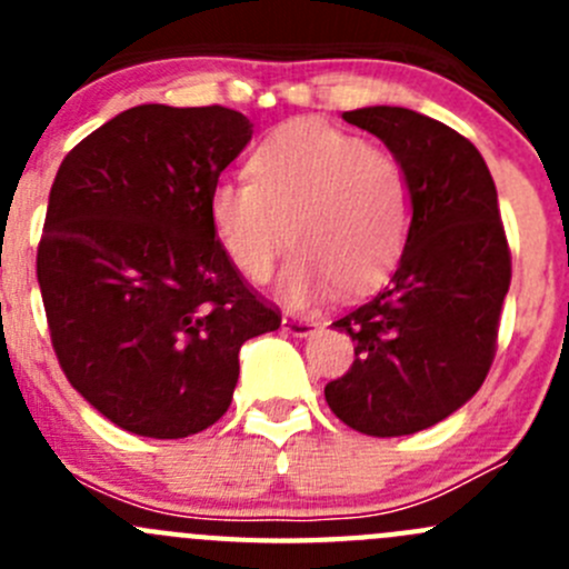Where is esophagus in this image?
Listing matches in <instances>:
<instances>
[{"label": "esophagus", "instance_id": "obj_1", "mask_svg": "<svg viewBox=\"0 0 569 569\" xmlns=\"http://www.w3.org/2000/svg\"><path fill=\"white\" fill-rule=\"evenodd\" d=\"M283 330H289L291 336H311L317 330V321L308 317H297V313H286Z\"/></svg>", "mask_w": 569, "mask_h": 569}]
</instances>
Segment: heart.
Returning <instances> with one entry per match:
<instances>
[{
	"instance_id": "1",
	"label": "heart",
	"mask_w": 569,
	"mask_h": 569,
	"mask_svg": "<svg viewBox=\"0 0 569 569\" xmlns=\"http://www.w3.org/2000/svg\"><path fill=\"white\" fill-rule=\"evenodd\" d=\"M217 244L242 278L263 283L291 244L300 256L283 274L295 306L325 295L377 289L405 252L412 187L405 162L366 137L313 118L278 126L250 157V178L209 189Z\"/></svg>"
}]
</instances>
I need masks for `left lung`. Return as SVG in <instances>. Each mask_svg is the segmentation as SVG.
Returning <instances> with one entry per match:
<instances>
[{
	"label": "left lung",
	"mask_w": 569,
	"mask_h": 569,
	"mask_svg": "<svg viewBox=\"0 0 569 569\" xmlns=\"http://www.w3.org/2000/svg\"><path fill=\"white\" fill-rule=\"evenodd\" d=\"M343 120L405 162L412 226L391 283L332 321L355 341V360L325 399L347 427L396 438L443 421L481 388L512 252L490 170L460 131L405 107L355 109Z\"/></svg>",
	"instance_id": "8db88e82"
}]
</instances>
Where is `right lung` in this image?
Segmentation results:
<instances>
[{
  "instance_id": "obj_1",
  "label": "right lung",
  "mask_w": 569,
  "mask_h": 569,
  "mask_svg": "<svg viewBox=\"0 0 569 569\" xmlns=\"http://www.w3.org/2000/svg\"><path fill=\"white\" fill-rule=\"evenodd\" d=\"M250 134L237 109L142 104L57 170L38 244L51 347L126 432L173 440L220 421L242 343L280 327L209 222V189Z\"/></svg>"
}]
</instances>
